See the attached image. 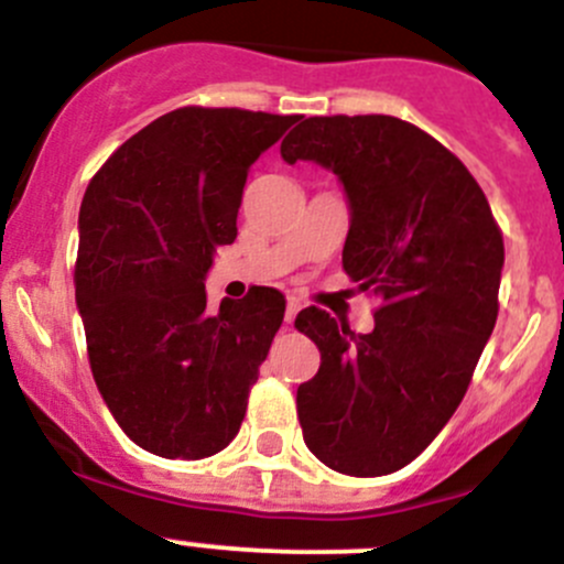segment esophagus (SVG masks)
<instances>
[{"label": "esophagus", "mask_w": 564, "mask_h": 564, "mask_svg": "<svg viewBox=\"0 0 564 564\" xmlns=\"http://www.w3.org/2000/svg\"><path fill=\"white\" fill-rule=\"evenodd\" d=\"M300 308H303V303H300L297 297H289V303H286V324L294 322V316H297Z\"/></svg>", "instance_id": "1"}]
</instances>
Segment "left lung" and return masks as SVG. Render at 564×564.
Instances as JSON below:
<instances>
[{
  "label": "left lung",
  "instance_id": "obj_1",
  "mask_svg": "<svg viewBox=\"0 0 564 564\" xmlns=\"http://www.w3.org/2000/svg\"><path fill=\"white\" fill-rule=\"evenodd\" d=\"M281 155L340 176L344 270L377 297L368 335L316 305L294 318L322 355L297 388L303 440L340 475H390L434 442L469 388L499 314L502 231L469 169L398 117H308Z\"/></svg>",
  "mask_w": 564,
  "mask_h": 564
}]
</instances>
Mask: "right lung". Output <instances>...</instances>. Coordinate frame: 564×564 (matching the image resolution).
Instances as JSON below:
<instances>
[{
	"label": "right lung",
	"mask_w": 564,
	"mask_h": 564,
	"mask_svg": "<svg viewBox=\"0 0 564 564\" xmlns=\"http://www.w3.org/2000/svg\"><path fill=\"white\" fill-rule=\"evenodd\" d=\"M297 113L182 106L130 135L89 180L76 303L95 384L147 453L198 460L240 431L286 297L253 286L207 311L215 248L237 237L256 158Z\"/></svg>",
	"instance_id": "right-lung-1"
}]
</instances>
